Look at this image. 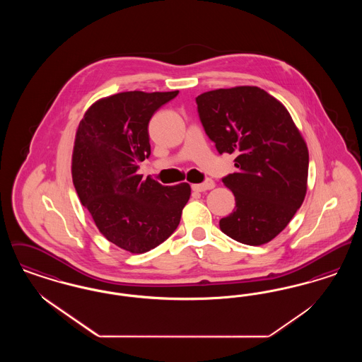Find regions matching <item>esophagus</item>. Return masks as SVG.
<instances>
[{
    "mask_svg": "<svg viewBox=\"0 0 362 362\" xmlns=\"http://www.w3.org/2000/svg\"><path fill=\"white\" fill-rule=\"evenodd\" d=\"M194 191H198V192H202V191H207V189H211L214 187V182L211 179H207L206 182L204 183H199V185H192L191 186Z\"/></svg>",
    "mask_w": 362,
    "mask_h": 362,
    "instance_id": "34e87169",
    "label": "esophagus"
}]
</instances>
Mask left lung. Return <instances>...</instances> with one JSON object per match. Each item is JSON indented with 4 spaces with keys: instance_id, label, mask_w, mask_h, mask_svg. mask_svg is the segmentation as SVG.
<instances>
[{
    "instance_id": "1",
    "label": "left lung",
    "mask_w": 362,
    "mask_h": 362,
    "mask_svg": "<svg viewBox=\"0 0 362 362\" xmlns=\"http://www.w3.org/2000/svg\"><path fill=\"white\" fill-rule=\"evenodd\" d=\"M197 104L218 153L236 156L238 171L223 179L236 207L220 220L221 230L248 245L273 240L307 194L308 148L289 111L258 86L209 90Z\"/></svg>"
}]
</instances>
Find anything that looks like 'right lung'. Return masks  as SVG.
Returning <instances> with one entry per match:
<instances>
[{
    "label": "right lung",
    "instance_id": "1",
    "mask_svg": "<svg viewBox=\"0 0 362 362\" xmlns=\"http://www.w3.org/2000/svg\"><path fill=\"white\" fill-rule=\"evenodd\" d=\"M179 90L121 92L92 104L76 132L71 177L104 238L132 254L167 240L191 195L189 183L163 186L138 175L151 156L148 124Z\"/></svg>",
    "mask_w": 362,
    "mask_h": 362
}]
</instances>
